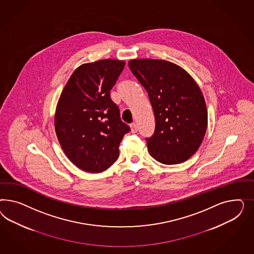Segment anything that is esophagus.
<instances>
[{
	"mask_svg": "<svg viewBox=\"0 0 254 254\" xmlns=\"http://www.w3.org/2000/svg\"><path fill=\"white\" fill-rule=\"evenodd\" d=\"M130 128H131V132H132V133H136V132H138V126H137V124H135V123L131 124Z\"/></svg>",
	"mask_w": 254,
	"mask_h": 254,
	"instance_id": "1",
	"label": "esophagus"
}]
</instances>
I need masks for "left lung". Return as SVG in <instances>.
<instances>
[{
    "label": "left lung",
    "instance_id": "8db88e82",
    "mask_svg": "<svg viewBox=\"0 0 254 254\" xmlns=\"http://www.w3.org/2000/svg\"><path fill=\"white\" fill-rule=\"evenodd\" d=\"M132 73L145 88L154 110L155 128L146 138L155 160L174 165L189 159L204 138L208 112L199 86L182 67L162 60H132Z\"/></svg>",
    "mask_w": 254,
    "mask_h": 254
}]
</instances>
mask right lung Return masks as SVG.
<instances>
[{"label": "right lung", "mask_w": 254, "mask_h": 254, "mask_svg": "<svg viewBox=\"0 0 254 254\" xmlns=\"http://www.w3.org/2000/svg\"><path fill=\"white\" fill-rule=\"evenodd\" d=\"M114 59L78 67L62 90L55 115V129L62 150L77 168L99 173L119 156V144L130 127L110 90L125 67Z\"/></svg>", "instance_id": "obj_1"}]
</instances>
